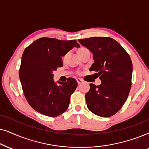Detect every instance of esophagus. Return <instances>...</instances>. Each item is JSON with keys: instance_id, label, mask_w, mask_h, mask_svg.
I'll return each instance as SVG.
<instances>
[{"instance_id": "esophagus-1", "label": "esophagus", "mask_w": 149, "mask_h": 149, "mask_svg": "<svg viewBox=\"0 0 149 149\" xmlns=\"http://www.w3.org/2000/svg\"><path fill=\"white\" fill-rule=\"evenodd\" d=\"M77 82H78V84H80L82 82V80H81V79H77Z\"/></svg>"}]
</instances>
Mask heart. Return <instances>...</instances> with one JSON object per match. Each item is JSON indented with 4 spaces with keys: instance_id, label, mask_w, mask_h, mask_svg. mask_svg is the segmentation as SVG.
<instances>
[{
    "instance_id": "1",
    "label": "heart",
    "mask_w": 149,
    "mask_h": 149,
    "mask_svg": "<svg viewBox=\"0 0 149 149\" xmlns=\"http://www.w3.org/2000/svg\"><path fill=\"white\" fill-rule=\"evenodd\" d=\"M86 49V48H85V47H81V48L78 50V52H80L82 51V50H84V49Z\"/></svg>"
}]
</instances>
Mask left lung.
<instances>
[{"label": "left lung", "instance_id": "left-lung-1", "mask_svg": "<svg viewBox=\"0 0 149 149\" xmlns=\"http://www.w3.org/2000/svg\"><path fill=\"white\" fill-rule=\"evenodd\" d=\"M90 49L95 63L90 71L96 72L102 84H90L85 98L93 114L110 117L122 108L132 86V62L130 55L117 41L110 37H93L79 39Z\"/></svg>", "mask_w": 149, "mask_h": 149}]
</instances>
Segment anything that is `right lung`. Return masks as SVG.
I'll use <instances>...</instances> for the list:
<instances>
[{"label":"right lung","instance_id":"obj_1","mask_svg":"<svg viewBox=\"0 0 149 149\" xmlns=\"http://www.w3.org/2000/svg\"><path fill=\"white\" fill-rule=\"evenodd\" d=\"M73 47H80L76 40L42 37L24 51L19 70L22 87L30 106L41 114L55 117L68 108L78 82L69 78L58 86L52 71L63 67L62 56Z\"/></svg>","mask_w":149,"mask_h":149}]
</instances>
